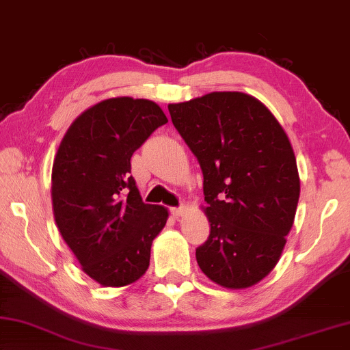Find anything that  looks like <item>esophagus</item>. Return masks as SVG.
<instances>
[{"mask_svg": "<svg viewBox=\"0 0 350 350\" xmlns=\"http://www.w3.org/2000/svg\"><path fill=\"white\" fill-rule=\"evenodd\" d=\"M170 213L174 215L175 218H180L183 213H185V207H172L170 209Z\"/></svg>", "mask_w": 350, "mask_h": 350, "instance_id": "esophagus-1", "label": "esophagus"}]
</instances>
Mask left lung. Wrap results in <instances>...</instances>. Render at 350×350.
I'll use <instances>...</instances> for the list:
<instances>
[{
    "label": "left lung",
    "instance_id": "8db88e82",
    "mask_svg": "<svg viewBox=\"0 0 350 350\" xmlns=\"http://www.w3.org/2000/svg\"><path fill=\"white\" fill-rule=\"evenodd\" d=\"M172 122L203 170L207 241L201 271L226 289H247L280 261L295 219L299 175L284 129L243 92L169 104Z\"/></svg>",
    "mask_w": 350,
    "mask_h": 350
}]
</instances>
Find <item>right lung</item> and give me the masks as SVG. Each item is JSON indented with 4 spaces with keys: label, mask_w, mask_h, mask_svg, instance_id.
Returning <instances> with one entry per match:
<instances>
[{
    "label": "right lung",
    "mask_w": 350,
    "mask_h": 350,
    "mask_svg": "<svg viewBox=\"0 0 350 350\" xmlns=\"http://www.w3.org/2000/svg\"><path fill=\"white\" fill-rule=\"evenodd\" d=\"M167 122L157 103L107 98L78 115L52 167L55 223L84 273L122 287L146 273L169 212L144 204L131 175L133 152Z\"/></svg>",
    "instance_id": "obj_1"
}]
</instances>
